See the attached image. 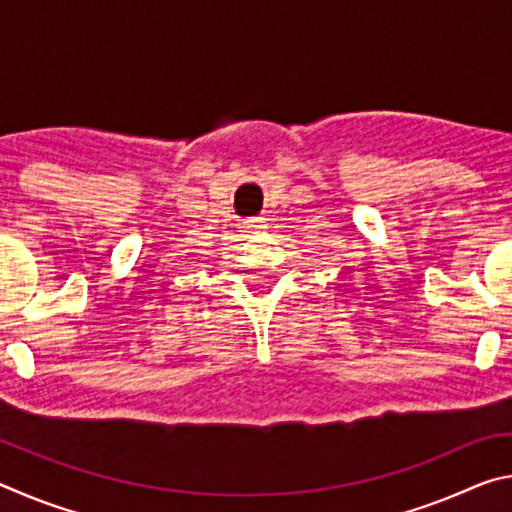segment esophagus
I'll return each mask as SVG.
<instances>
[{"label": "esophagus", "mask_w": 512, "mask_h": 512, "mask_svg": "<svg viewBox=\"0 0 512 512\" xmlns=\"http://www.w3.org/2000/svg\"><path fill=\"white\" fill-rule=\"evenodd\" d=\"M246 225H248V230H257V228H262V219H253V221H248Z\"/></svg>", "instance_id": "1"}]
</instances>
